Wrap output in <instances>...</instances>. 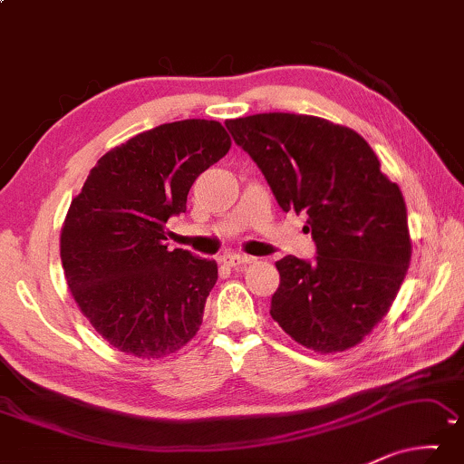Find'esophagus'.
Instances as JSON below:
<instances>
[{"label": "esophagus", "instance_id": "34e87169", "mask_svg": "<svg viewBox=\"0 0 464 464\" xmlns=\"http://www.w3.org/2000/svg\"><path fill=\"white\" fill-rule=\"evenodd\" d=\"M249 262H254V258L246 254H225L223 256V264H227V266H231V268H244Z\"/></svg>", "mask_w": 464, "mask_h": 464}]
</instances>
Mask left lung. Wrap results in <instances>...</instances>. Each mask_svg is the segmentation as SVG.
Listing matches in <instances>:
<instances>
[{
	"label": "left lung",
	"mask_w": 464,
	"mask_h": 464,
	"mask_svg": "<svg viewBox=\"0 0 464 464\" xmlns=\"http://www.w3.org/2000/svg\"><path fill=\"white\" fill-rule=\"evenodd\" d=\"M285 212H305L315 260L285 256L270 315L318 353L355 347L391 310L411 262L407 206L376 152L351 128L314 115L225 121Z\"/></svg>",
	"instance_id": "obj_1"
}]
</instances>
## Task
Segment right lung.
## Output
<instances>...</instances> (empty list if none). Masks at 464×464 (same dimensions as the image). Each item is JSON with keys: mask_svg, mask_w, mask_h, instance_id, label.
<instances>
[{"mask_svg": "<svg viewBox=\"0 0 464 464\" xmlns=\"http://www.w3.org/2000/svg\"><path fill=\"white\" fill-rule=\"evenodd\" d=\"M218 121L183 120L102 154L73 198L60 239L70 293L117 351L160 359L192 341L218 278L215 260L165 246L198 175L225 157Z\"/></svg>", "mask_w": 464, "mask_h": 464, "instance_id": "add662e5", "label": "right lung"}]
</instances>
